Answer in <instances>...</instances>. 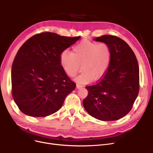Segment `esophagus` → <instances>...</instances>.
Instances as JSON below:
<instances>
[{
	"label": "esophagus",
	"mask_w": 153,
	"mask_h": 153,
	"mask_svg": "<svg viewBox=\"0 0 153 153\" xmlns=\"http://www.w3.org/2000/svg\"><path fill=\"white\" fill-rule=\"evenodd\" d=\"M81 87H82V86L81 85H80V84H76V88L77 89H81Z\"/></svg>",
	"instance_id": "esophagus-1"
}]
</instances>
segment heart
<instances>
[{"mask_svg": "<svg viewBox=\"0 0 153 153\" xmlns=\"http://www.w3.org/2000/svg\"><path fill=\"white\" fill-rule=\"evenodd\" d=\"M111 56V50L107 44L82 40L73 46L72 52L63 51L59 56V62L70 77L75 76L81 66L82 71L76 81L89 83L92 79H100L106 74Z\"/></svg>", "mask_w": 153, "mask_h": 153, "instance_id": "1", "label": "heart"}]
</instances>
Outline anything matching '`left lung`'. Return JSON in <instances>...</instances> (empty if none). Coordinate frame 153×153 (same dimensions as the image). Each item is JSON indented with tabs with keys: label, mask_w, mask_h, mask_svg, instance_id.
<instances>
[{
	"label": "left lung",
	"mask_w": 153,
	"mask_h": 153,
	"mask_svg": "<svg viewBox=\"0 0 153 153\" xmlns=\"http://www.w3.org/2000/svg\"><path fill=\"white\" fill-rule=\"evenodd\" d=\"M107 44L111 50L110 66L100 81L87 86L85 110L102 121L119 120L131 110L139 92V66L136 56L125 41L113 35L94 39Z\"/></svg>",
	"instance_id": "1"
}]
</instances>
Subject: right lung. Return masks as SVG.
<instances>
[{"mask_svg":"<svg viewBox=\"0 0 153 153\" xmlns=\"http://www.w3.org/2000/svg\"><path fill=\"white\" fill-rule=\"evenodd\" d=\"M80 38L45 32L31 37L20 47L12 64L11 79L13 99L24 114L50 115L74 90L76 84L62 68L59 56Z\"/></svg>","mask_w":153,"mask_h":153,"instance_id":"obj_1","label":"right lung"}]
</instances>
